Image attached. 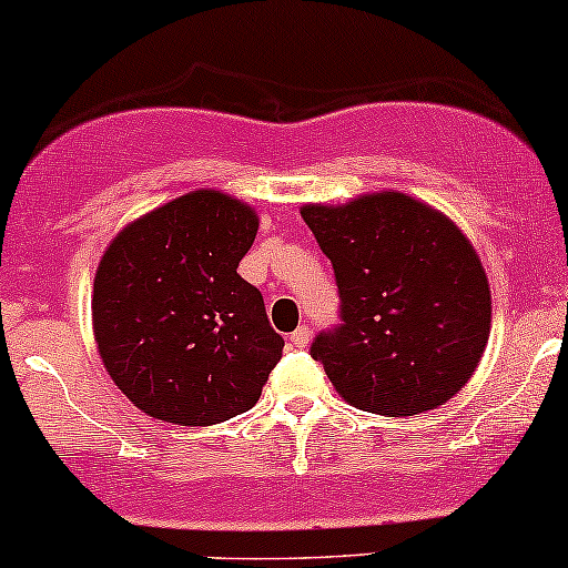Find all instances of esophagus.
Returning <instances> with one entry per match:
<instances>
[{
    "label": "esophagus",
    "mask_w": 568,
    "mask_h": 568,
    "mask_svg": "<svg viewBox=\"0 0 568 568\" xmlns=\"http://www.w3.org/2000/svg\"><path fill=\"white\" fill-rule=\"evenodd\" d=\"M310 341H312V331L306 325H298L296 331L291 333V344L293 346H298V349H304V346H310Z\"/></svg>",
    "instance_id": "1"
}]
</instances>
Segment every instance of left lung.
<instances>
[{"mask_svg": "<svg viewBox=\"0 0 568 568\" xmlns=\"http://www.w3.org/2000/svg\"><path fill=\"white\" fill-rule=\"evenodd\" d=\"M331 258L341 320L312 357L349 405L386 418L436 409L487 349L491 293L474 243L447 214L399 190L304 203Z\"/></svg>", "mask_w": 568, "mask_h": 568, "instance_id": "obj_1", "label": "left lung"}]
</instances>
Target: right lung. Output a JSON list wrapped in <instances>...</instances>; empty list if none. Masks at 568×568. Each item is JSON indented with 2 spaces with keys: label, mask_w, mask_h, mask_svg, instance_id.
I'll list each match as a JSON object with an SVG mask.
<instances>
[{
  "label": "right lung",
  "mask_w": 568,
  "mask_h": 568,
  "mask_svg": "<svg viewBox=\"0 0 568 568\" xmlns=\"http://www.w3.org/2000/svg\"><path fill=\"white\" fill-rule=\"evenodd\" d=\"M254 206L201 187L129 222L92 288L102 365L150 418L214 426L258 402L283 338L237 275L254 245Z\"/></svg>",
  "instance_id": "obj_1"
}]
</instances>
